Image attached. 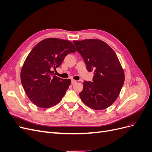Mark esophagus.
<instances>
[{
	"mask_svg": "<svg viewBox=\"0 0 152 152\" xmlns=\"http://www.w3.org/2000/svg\"><path fill=\"white\" fill-rule=\"evenodd\" d=\"M71 82H72V84H75L76 82H77V80H72Z\"/></svg>",
	"mask_w": 152,
	"mask_h": 152,
	"instance_id": "obj_1",
	"label": "esophagus"
}]
</instances>
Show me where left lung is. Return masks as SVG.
Wrapping results in <instances>:
<instances>
[{
    "instance_id": "8db88e82",
    "label": "left lung",
    "mask_w": 152,
    "mask_h": 152,
    "mask_svg": "<svg viewBox=\"0 0 152 152\" xmlns=\"http://www.w3.org/2000/svg\"><path fill=\"white\" fill-rule=\"evenodd\" d=\"M89 72L94 71L93 82L84 81L79 96L82 102L94 110L111 106L120 94L124 83V72L114 50L102 40L73 41Z\"/></svg>"
}]
</instances>
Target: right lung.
Listing matches in <instances>:
<instances>
[{
    "label": "right lung",
    "instance_id": "obj_1",
    "mask_svg": "<svg viewBox=\"0 0 152 152\" xmlns=\"http://www.w3.org/2000/svg\"><path fill=\"white\" fill-rule=\"evenodd\" d=\"M75 51L70 41L56 38L45 39L32 49L21 71L22 86L32 103L48 108L60 102L71 80L54 75L53 70Z\"/></svg>",
    "mask_w": 152,
    "mask_h": 152
}]
</instances>
